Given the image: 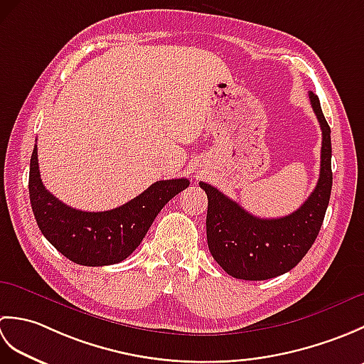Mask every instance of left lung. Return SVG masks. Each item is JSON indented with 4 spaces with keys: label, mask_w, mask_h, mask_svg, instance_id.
Returning <instances> with one entry per match:
<instances>
[{
    "label": "left lung",
    "mask_w": 364,
    "mask_h": 364,
    "mask_svg": "<svg viewBox=\"0 0 364 364\" xmlns=\"http://www.w3.org/2000/svg\"><path fill=\"white\" fill-rule=\"evenodd\" d=\"M310 102L322 131L321 173L311 196L297 211L278 219L255 218L218 188L200 183L208 196V247L218 264L239 280H269L286 274L299 264L319 235L333 183L331 139L313 92Z\"/></svg>",
    "instance_id": "8db88e82"
}]
</instances>
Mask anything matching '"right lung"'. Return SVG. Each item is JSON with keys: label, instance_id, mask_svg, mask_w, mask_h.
I'll return each instance as SVG.
<instances>
[{"label": "right lung", "instance_id": "add662e5", "mask_svg": "<svg viewBox=\"0 0 364 364\" xmlns=\"http://www.w3.org/2000/svg\"><path fill=\"white\" fill-rule=\"evenodd\" d=\"M188 186L186 178L162 180L114 210L80 211L60 202L43 186L37 145L31 156L29 198L37 225L54 249L81 266H109L128 258L164 205Z\"/></svg>", "mask_w": 364, "mask_h": 364}]
</instances>
